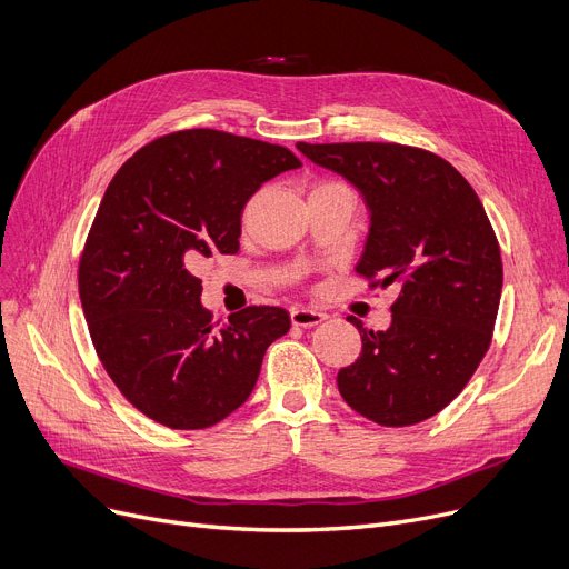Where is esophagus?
<instances>
[{"label":"esophagus","mask_w":569,"mask_h":569,"mask_svg":"<svg viewBox=\"0 0 569 569\" xmlns=\"http://www.w3.org/2000/svg\"><path fill=\"white\" fill-rule=\"evenodd\" d=\"M289 317H291L293 327H317V323H321L323 319H327V315H323V312H317V310H310V308H301V306L291 308Z\"/></svg>","instance_id":"1"}]
</instances>
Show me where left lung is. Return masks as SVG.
Masks as SVG:
<instances>
[{"label": "left lung", "instance_id": "8db88e82", "mask_svg": "<svg viewBox=\"0 0 569 569\" xmlns=\"http://www.w3.org/2000/svg\"><path fill=\"white\" fill-rule=\"evenodd\" d=\"M355 184L370 210L357 273L400 284L387 331L363 329L361 357L338 372L351 410L412 426L466 389L491 345L502 291L496 231L447 159L400 143H296Z\"/></svg>", "mask_w": 569, "mask_h": 569}]
</instances>
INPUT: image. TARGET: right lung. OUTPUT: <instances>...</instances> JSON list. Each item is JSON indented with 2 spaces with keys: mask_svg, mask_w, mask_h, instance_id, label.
Returning a JSON list of instances; mask_svg holds the SVG:
<instances>
[{
  "mask_svg": "<svg viewBox=\"0 0 569 569\" xmlns=\"http://www.w3.org/2000/svg\"><path fill=\"white\" fill-rule=\"evenodd\" d=\"M299 167L282 146L182 129L143 146L108 184L78 263L80 303L108 377L152 421H222L289 331V312L273 306L212 321L194 270L214 252L236 254L250 197Z\"/></svg>",
  "mask_w": 569,
  "mask_h": 569,
  "instance_id": "obj_1",
  "label": "right lung"
}]
</instances>
